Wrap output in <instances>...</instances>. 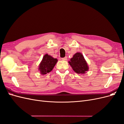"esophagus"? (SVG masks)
<instances>
[{"label":"esophagus","mask_w":124,"mask_h":124,"mask_svg":"<svg viewBox=\"0 0 124 124\" xmlns=\"http://www.w3.org/2000/svg\"><path fill=\"white\" fill-rule=\"evenodd\" d=\"M62 59L63 60V61H67V57H63V58H62Z\"/></svg>","instance_id":"1"}]
</instances>
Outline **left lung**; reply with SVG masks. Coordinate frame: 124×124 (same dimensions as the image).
Returning <instances> with one entry per match:
<instances>
[{"label": "left lung", "instance_id": "left-lung-1", "mask_svg": "<svg viewBox=\"0 0 124 124\" xmlns=\"http://www.w3.org/2000/svg\"><path fill=\"white\" fill-rule=\"evenodd\" d=\"M75 72L78 74H84L88 70V66L83 55L81 53L75 54L68 62Z\"/></svg>", "mask_w": 124, "mask_h": 124}]
</instances>
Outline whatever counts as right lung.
Returning a JSON list of instances; mask_svg holds the SVG:
<instances>
[{"mask_svg": "<svg viewBox=\"0 0 124 124\" xmlns=\"http://www.w3.org/2000/svg\"><path fill=\"white\" fill-rule=\"evenodd\" d=\"M57 61L58 60L57 59L54 58L51 56L47 54L45 55L39 66V70L40 71V73L44 75L51 72L53 70Z\"/></svg>", "mask_w": 124, "mask_h": 124, "instance_id": "1", "label": "right lung"}]
</instances>
